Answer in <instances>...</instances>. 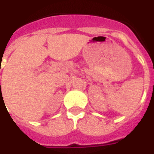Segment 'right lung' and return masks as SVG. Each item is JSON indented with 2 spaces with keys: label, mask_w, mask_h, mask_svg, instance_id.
Masks as SVG:
<instances>
[{
  "label": "right lung",
  "mask_w": 154,
  "mask_h": 154,
  "mask_svg": "<svg viewBox=\"0 0 154 154\" xmlns=\"http://www.w3.org/2000/svg\"><path fill=\"white\" fill-rule=\"evenodd\" d=\"M0 83H1V82H0ZM0 87H1V85H0Z\"/></svg>",
  "instance_id": "obj_1"
}]
</instances>
